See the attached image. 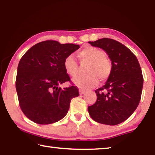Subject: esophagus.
<instances>
[{
	"label": "esophagus",
	"instance_id": "obj_1",
	"mask_svg": "<svg viewBox=\"0 0 155 155\" xmlns=\"http://www.w3.org/2000/svg\"><path fill=\"white\" fill-rule=\"evenodd\" d=\"M84 93H85V90H79V94L80 95H82Z\"/></svg>",
	"mask_w": 155,
	"mask_h": 155
}]
</instances>
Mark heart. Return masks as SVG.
<instances>
[{"label":"heart","mask_w":155,"mask_h":155,"mask_svg":"<svg viewBox=\"0 0 155 155\" xmlns=\"http://www.w3.org/2000/svg\"><path fill=\"white\" fill-rule=\"evenodd\" d=\"M81 63H88L85 69L86 75L78 76L73 79V82L81 89L87 90L95 86L98 80L104 82L112 72V64L103 50L92 46H85L77 52ZM64 67L68 74L74 77L78 72V65L72 55L64 59Z\"/></svg>","instance_id":"obj_1"}]
</instances>
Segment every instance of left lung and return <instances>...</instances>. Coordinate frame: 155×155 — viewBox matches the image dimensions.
Instances as JSON below:
<instances>
[{"mask_svg":"<svg viewBox=\"0 0 155 155\" xmlns=\"http://www.w3.org/2000/svg\"><path fill=\"white\" fill-rule=\"evenodd\" d=\"M88 43L103 49L112 64L111 74L105 85L95 90L96 102L88 107V112L101 124H120L140 103L143 83L140 65L135 54L119 41L103 38Z\"/></svg>","mask_w":155,"mask_h":155,"instance_id":"obj_1","label":"left lung"}]
</instances>
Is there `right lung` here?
Listing matches in <instances>:
<instances>
[{"instance_id": "obj_1", "label": "right lung", "mask_w": 155, "mask_h": 155, "mask_svg": "<svg viewBox=\"0 0 155 155\" xmlns=\"http://www.w3.org/2000/svg\"><path fill=\"white\" fill-rule=\"evenodd\" d=\"M79 48L77 44L46 40L31 47L20 59L15 88L20 109L31 121L49 124L67 114L72 98L79 93L65 72L64 61ZM67 81L71 83L69 87H58Z\"/></svg>"}]
</instances>
